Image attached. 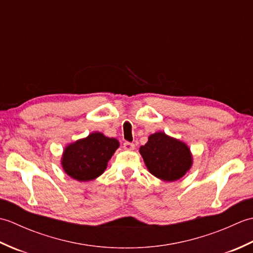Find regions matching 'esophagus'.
<instances>
[{"mask_svg":"<svg viewBox=\"0 0 253 253\" xmlns=\"http://www.w3.org/2000/svg\"><path fill=\"white\" fill-rule=\"evenodd\" d=\"M124 148H125L126 150H128V151H130V150H133V149H135V144L131 143V142L125 141V142H124Z\"/></svg>","mask_w":253,"mask_h":253,"instance_id":"obj_1","label":"esophagus"}]
</instances>
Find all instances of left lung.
<instances>
[{"label":"left lung","instance_id":"1","mask_svg":"<svg viewBox=\"0 0 253 253\" xmlns=\"http://www.w3.org/2000/svg\"><path fill=\"white\" fill-rule=\"evenodd\" d=\"M139 151L150 173L165 181L181 178L192 164L187 144L162 131L150 136L148 142Z\"/></svg>","mask_w":253,"mask_h":253}]
</instances>
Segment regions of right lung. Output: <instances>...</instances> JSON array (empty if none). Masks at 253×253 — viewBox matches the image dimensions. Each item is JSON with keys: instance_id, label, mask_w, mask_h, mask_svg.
I'll return each mask as SVG.
<instances>
[{"instance_id": "right-lung-1", "label": "right lung", "mask_w": 253, "mask_h": 253, "mask_svg": "<svg viewBox=\"0 0 253 253\" xmlns=\"http://www.w3.org/2000/svg\"><path fill=\"white\" fill-rule=\"evenodd\" d=\"M120 147L115 138L93 132L65 148L62 165L65 173L79 181L92 180L105 170L107 162Z\"/></svg>"}]
</instances>
